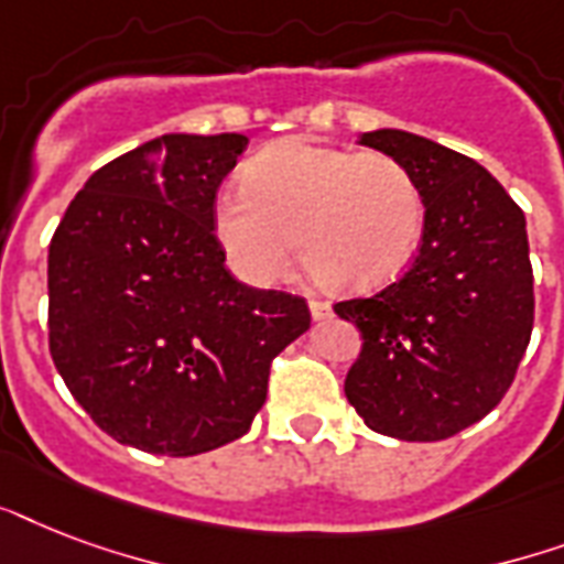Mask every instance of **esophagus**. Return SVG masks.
Returning a JSON list of instances; mask_svg holds the SVG:
<instances>
[{
    "instance_id": "34e87169",
    "label": "esophagus",
    "mask_w": 564,
    "mask_h": 564,
    "mask_svg": "<svg viewBox=\"0 0 564 564\" xmlns=\"http://www.w3.org/2000/svg\"><path fill=\"white\" fill-rule=\"evenodd\" d=\"M310 313H313V318H316V322H325V318L334 316V307H330V304L322 299H310Z\"/></svg>"
}]
</instances>
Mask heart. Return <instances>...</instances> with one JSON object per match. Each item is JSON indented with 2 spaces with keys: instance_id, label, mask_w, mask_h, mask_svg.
Returning a JSON list of instances; mask_svg holds the SVG:
<instances>
[{
  "instance_id": "1",
  "label": "heart",
  "mask_w": 564,
  "mask_h": 564,
  "mask_svg": "<svg viewBox=\"0 0 564 564\" xmlns=\"http://www.w3.org/2000/svg\"><path fill=\"white\" fill-rule=\"evenodd\" d=\"M242 189L213 204V237L242 281L265 286L295 254L318 283L366 292L410 263L424 198L401 161L307 140H281L242 170Z\"/></svg>"
}]
</instances>
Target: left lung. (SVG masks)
I'll return each instance as SVG.
<instances>
[{
	"instance_id": "8db88e82",
	"label": "left lung",
	"mask_w": 564,
	"mask_h": 564,
	"mask_svg": "<svg viewBox=\"0 0 564 564\" xmlns=\"http://www.w3.org/2000/svg\"><path fill=\"white\" fill-rule=\"evenodd\" d=\"M362 145L401 161L424 198V237L401 281L334 313L360 327L345 394L375 433L438 442L489 415L533 334L527 219L465 154L377 128Z\"/></svg>"
}]
</instances>
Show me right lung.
<instances>
[{
	"label": "right lung",
	"instance_id": "1",
	"mask_svg": "<svg viewBox=\"0 0 564 564\" xmlns=\"http://www.w3.org/2000/svg\"><path fill=\"white\" fill-rule=\"evenodd\" d=\"M242 134H163L96 170L48 246V351L119 445L195 456L246 436L307 301L251 290L213 237Z\"/></svg>",
	"mask_w": 564,
	"mask_h": 564
}]
</instances>
